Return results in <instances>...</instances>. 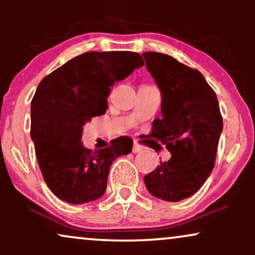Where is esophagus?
<instances>
[{
    "label": "esophagus",
    "instance_id": "obj_1",
    "mask_svg": "<svg viewBox=\"0 0 255 255\" xmlns=\"http://www.w3.org/2000/svg\"><path fill=\"white\" fill-rule=\"evenodd\" d=\"M131 151H133V153H137V152L142 151V146L139 145V144H136V142H134L133 148H131Z\"/></svg>",
    "mask_w": 255,
    "mask_h": 255
}]
</instances>
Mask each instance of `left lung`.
Wrapping results in <instances>:
<instances>
[{
	"instance_id": "obj_1",
	"label": "left lung",
	"mask_w": 255,
	"mask_h": 255,
	"mask_svg": "<svg viewBox=\"0 0 255 255\" xmlns=\"http://www.w3.org/2000/svg\"><path fill=\"white\" fill-rule=\"evenodd\" d=\"M146 68L162 93V118L151 136L171 153L144 177L153 197L180 201L197 193L215 166L223 129L215 91L197 69L160 52H144Z\"/></svg>"
}]
</instances>
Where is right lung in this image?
Wrapping results in <instances>:
<instances>
[{
    "mask_svg": "<svg viewBox=\"0 0 255 255\" xmlns=\"http://www.w3.org/2000/svg\"><path fill=\"white\" fill-rule=\"evenodd\" d=\"M144 66L133 51H90L46 75L31 102V137L43 178L50 191L69 204L99 199L107 189L114 160L130 153L127 136L98 151L81 142L84 126L108 108L110 87Z\"/></svg>",
    "mask_w": 255,
    "mask_h": 255,
    "instance_id": "obj_1",
    "label": "right lung"
}]
</instances>
